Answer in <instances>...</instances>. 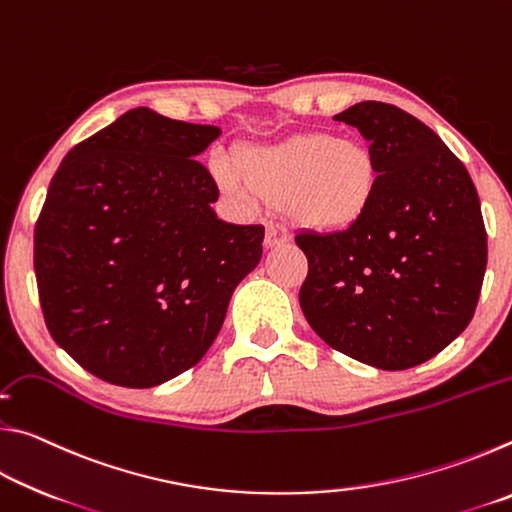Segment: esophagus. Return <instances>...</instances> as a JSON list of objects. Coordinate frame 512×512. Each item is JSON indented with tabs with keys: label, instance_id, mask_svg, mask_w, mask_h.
I'll return each mask as SVG.
<instances>
[{
	"label": "esophagus",
	"instance_id": "34e87169",
	"mask_svg": "<svg viewBox=\"0 0 512 512\" xmlns=\"http://www.w3.org/2000/svg\"><path fill=\"white\" fill-rule=\"evenodd\" d=\"M289 241V232L287 228H282V225L277 223H268L266 225V237H264V246L266 248H277V246H284Z\"/></svg>",
	"mask_w": 512,
	"mask_h": 512
}]
</instances>
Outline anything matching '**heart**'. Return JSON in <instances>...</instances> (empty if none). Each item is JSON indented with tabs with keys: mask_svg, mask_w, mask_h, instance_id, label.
I'll return each instance as SVG.
<instances>
[{
	"mask_svg": "<svg viewBox=\"0 0 512 512\" xmlns=\"http://www.w3.org/2000/svg\"><path fill=\"white\" fill-rule=\"evenodd\" d=\"M235 168L214 164V178L241 205H282L293 221L314 230H348L375 203L379 162L359 140L305 133L271 146H244Z\"/></svg>",
	"mask_w": 512,
	"mask_h": 512,
	"instance_id": "heart-1",
	"label": "heart"
}]
</instances>
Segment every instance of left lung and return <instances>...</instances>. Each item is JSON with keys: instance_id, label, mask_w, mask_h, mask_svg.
Returning <instances> with one entry per match:
<instances>
[{"instance_id": "obj_1", "label": "left lung", "mask_w": 512, "mask_h": 512, "mask_svg": "<svg viewBox=\"0 0 512 512\" xmlns=\"http://www.w3.org/2000/svg\"><path fill=\"white\" fill-rule=\"evenodd\" d=\"M336 121L359 128L379 189L348 230L298 232L309 273L300 307L329 348L381 370L436 357L470 325L488 235L465 164L402 108L361 101Z\"/></svg>"}]
</instances>
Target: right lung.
Here are the masks:
<instances>
[{"mask_svg":"<svg viewBox=\"0 0 512 512\" xmlns=\"http://www.w3.org/2000/svg\"><path fill=\"white\" fill-rule=\"evenodd\" d=\"M219 135L135 108L51 178L33 235L40 307L94 377L151 388L196 366L262 259V225L212 210L219 187L196 155Z\"/></svg>","mask_w":512,"mask_h":512,"instance_id":"right-lung-1","label":"right lung"}]
</instances>
